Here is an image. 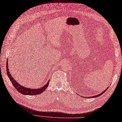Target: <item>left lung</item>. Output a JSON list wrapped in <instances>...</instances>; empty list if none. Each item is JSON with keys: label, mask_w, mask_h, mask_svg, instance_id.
Instances as JSON below:
<instances>
[{"label": "left lung", "mask_w": 122, "mask_h": 122, "mask_svg": "<svg viewBox=\"0 0 122 122\" xmlns=\"http://www.w3.org/2000/svg\"><path fill=\"white\" fill-rule=\"evenodd\" d=\"M108 88H109V87H107V88H106V89H105V91H103L100 94H97V96H93V97H86V98H93V97H100V96H101L102 95V94H103V93H104L106 91H107V90L108 89Z\"/></svg>", "instance_id": "8db88e82"}]
</instances>
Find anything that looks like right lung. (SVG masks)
Here are the masks:
<instances>
[{
    "label": "right lung",
    "mask_w": 122,
    "mask_h": 122,
    "mask_svg": "<svg viewBox=\"0 0 122 122\" xmlns=\"http://www.w3.org/2000/svg\"><path fill=\"white\" fill-rule=\"evenodd\" d=\"M6 71H7V74L8 78H10V80L11 81V83L13 85L17 91L20 93L24 94V95H29V96H35V95H38L40 93H42L43 92L45 91L47 87L48 86V85L49 84L50 80H49L47 82V84L44 85L43 86L39 88H27L26 87L23 86L22 85H21L20 83H18L13 78V77L11 75V74L9 70L8 66V60L6 61Z\"/></svg>",
    "instance_id": "right-lung-1"
}]
</instances>
